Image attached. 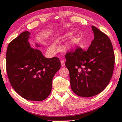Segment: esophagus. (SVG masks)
<instances>
[{
  "mask_svg": "<svg viewBox=\"0 0 122 122\" xmlns=\"http://www.w3.org/2000/svg\"><path fill=\"white\" fill-rule=\"evenodd\" d=\"M61 66H62V67H64V66H65V62L63 61V60L61 61Z\"/></svg>",
  "mask_w": 122,
  "mask_h": 122,
  "instance_id": "34e87169",
  "label": "esophagus"
}]
</instances>
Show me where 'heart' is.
I'll list each match as a JSON object with an SVG mask.
<instances>
[{"mask_svg":"<svg viewBox=\"0 0 122 122\" xmlns=\"http://www.w3.org/2000/svg\"><path fill=\"white\" fill-rule=\"evenodd\" d=\"M72 42L73 44H76V43H77V41H76V39H74V40H73L72 41V42ZM56 44L55 42H53L52 44L51 45V46H50V48H51V50H55V48H56Z\"/></svg>","mask_w":122,"mask_h":122,"instance_id":"heart-1","label":"heart"}]
</instances>
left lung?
I'll list each match as a JSON object with an SVG mask.
<instances>
[{
    "mask_svg": "<svg viewBox=\"0 0 122 122\" xmlns=\"http://www.w3.org/2000/svg\"><path fill=\"white\" fill-rule=\"evenodd\" d=\"M94 38L86 51L77 48L65 55L72 90L78 96L93 97L109 83L114 66V53L110 39L92 25Z\"/></svg>",
    "mask_w": 122,
    "mask_h": 122,
    "instance_id": "obj_1",
    "label": "left lung"
}]
</instances>
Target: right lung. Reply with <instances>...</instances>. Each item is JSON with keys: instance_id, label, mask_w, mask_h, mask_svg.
I'll return each mask as SVG.
<instances>
[{"instance_id": "right-lung-1", "label": "right lung", "mask_w": 122, "mask_h": 122, "mask_svg": "<svg viewBox=\"0 0 122 122\" xmlns=\"http://www.w3.org/2000/svg\"><path fill=\"white\" fill-rule=\"evenodd\" d=\"M31 33L25 31L8 45L6 71L14 90L25 99L42 101L51 93L52 79L61 67L56 57L47 58L41 51L30 46ZM37 48L42 47L35 42Z\"/></svg>"}]
</instances>
